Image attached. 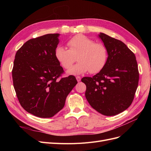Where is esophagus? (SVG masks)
I'll list each match as a JSON object with an SVG mask.
<instances>
[{"mask_svg":"<svg viewBox=\"0 0 151 151\" xmlns=\"http://www.w3.org/2000/svg\"><path fill=\"white\" fill-rule=\"evenodd\" d=\"M76 79H77V82H80V81H81V77H79V76H77V77H76Z\"/></svg>","mask_w":151,"mask_h":151,"instance_id":"34e87169","label":"esophagus"}]
</instances>
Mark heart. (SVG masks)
Wrapping results in <instances>:
<instances>
[{"label": "heart", "mask_w": 151, "mask_h": 151, "mask_svg": "<svg viewBox=\"0 0 151 151\" xmlns=\"http://www.w3.org/2000/svg\"><path fill=\"white\" fill-rule=\"evenodd\" d=\"M69 50L58 46L55 50L57 61L65 69H70L77 57L79 62L68 71L69 74L79 75L89 70L91 74L101 71L106 65L108 51L103 43L94 41L83 35H77L68 41Z\"/></svg>", "instance_id": "b5f03b06"}]
</instances>
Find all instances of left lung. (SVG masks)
<instances>
[{
    "label": "left lung",
    "instance_id": "8db88e82",
    "mask_svg": "<svg viewBox=\"0 0 151 151\" xmlns=\"http://www.w3.org/2000/svg\"><path fill=\"white\" fill-rule=\"evenodd\" d=\"M98 36L107 48L106 64L93 77H84L81 81L91 107L103 115L114 116L133 101L139 79L137 62L124 43L103 33Z\"/></svg>",
    "mask_w": 151,
    "mask_h": 151
}]
</instances>
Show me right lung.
I'll return each instance as SVG.
<instances>
[{
	"label": "right lung",
	"instance_id": "right-lung-1",
	"mask_svg": "<svg viewBox=\"0 0 151 151\" xmlns=\"http://www.w3.org/2000/svg\"><path fill=\"white\" fill-rule=\"evenodd\" d=\"M60 34L31 39L17 50L12 71L18 100L25 110L40 118L53 116L63 108L77 84L69 76L58 79L63 69L55 56Z\"/></svg>",
	"mask_w": 151,
	"mask_h": 151
}]
</instances>
